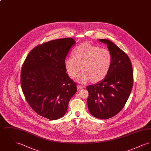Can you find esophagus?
I'll list each match as a JSON object with an SVG mask.
<instances>
[{
	"label": "esophagus",
	"mask_w": 151,
	"mask_h": 151,
	"mask_svg": "<svg viewBox=\"0 0 151 151\" xmlns=\"http://www.w3.org/2000/svg\"><path fill=\"white\" fill-rule=\"evenodd\" d=\"M83 88H84V86H80V85H78L77 86V88H78V90L82 89H83Z\"/></svg>",
	"instance_id": "esophagus-1"
}]
</instances>
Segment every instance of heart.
Masks as SVG:
<instances>
[{"mask_svg":"<svg viewBox=\"0 0 151 151\" xmlns=\"http://www.w3.org/2000/svg\"><path fill=\"white\" fill-rule=\"evenodd\" d=\"M72 56L65 59V70L71 77L75 78L80 83L86 84L90 80L99 82L105 79L110 69L112 63V55L107 49L84 43L75 47ZM82 67H81V66Z\"/></svg>","mask_w":151,"mask_h":151,"instance_id":"heart-1","label":"heart"}]
</instances>
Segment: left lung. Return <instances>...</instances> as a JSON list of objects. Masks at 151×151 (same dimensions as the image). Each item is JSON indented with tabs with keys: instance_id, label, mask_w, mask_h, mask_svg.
Masks as SVG:
<instances>
[{
	"instance_id": "left-lung-1",
	"label": "left lung",
	"mask_w": 151,
	"mask_h": 151,
	"mask_svg": "<svg viewBox=\"0 0 151 151\" xmlns=\"http://www.w3.org/2000/svg\"><path fill=\"white\" fill-rule=\"evenodd\" d=\"M99 41L107 45L112 63L105 79L86 87L87 104L93 116L106 119L116 115L125 105L133 86V70L129 58L119 47L110 40Z\"/></svg>"
}]
</instances>
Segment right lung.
Returning <instances> with one entry per match:
<instances>
[{
    "label": "right lung",
    "instance_id": "obj_1",
    "mask_svg": "<svg viewBox=\"0 0 151 151\" xmlns=\"http://www.w3.org/2000/svg\"><path fill=\"white\" fill-rule=\"evenodd\" d=\"M75 43L72 38H66L38 45L22 65L21 86L25 99L36 113L48 119L65 115L77 91L65 66L66 56Z\"/></svg>",
    "mask_w": 151,
    "mask_h": 151
}]
</instances>
